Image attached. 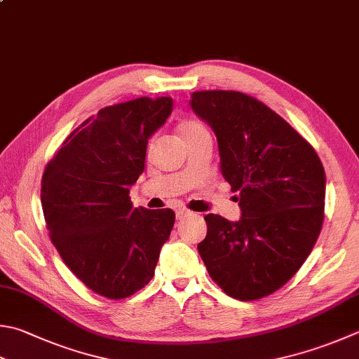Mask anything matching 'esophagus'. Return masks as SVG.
<instances>
[{
  "mask_svg": "<svg viewBox=\"0 0 359 359\" xmlns=\"http://www.w3.org/2000/svg\"><path fill=\"white\" fill-rule=\"evenodd\" d=\"M175 214H177V219H182V217H186V215L191 214V211L186 209L184 206H177L175 208Z\"/></svg>",
  "mask_w": 359,
  "mask_h": 359,
  "instance_id": "esophagus-1",
  "label": "esophagus"
}]
</instances>
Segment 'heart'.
Masks as SVG:
<instances>
[{
    "label": "heart",
    "mask_w": 359,
    "mask_h": 359,
    "mask_svg": "<svg viewBox=\"0 0 359 359\" xmlns=\"http://www.w3.org/2000/svg\"><path fill=\"white\" fill-rule=\"evenodd\" d=\"M180 134L182 139H191L195 136H200V134H205L208 133V130L205 126H203L200 121L197 120H182L180 123Z\"/></svg>",
    "instance_id": "heart-1"
}]
</instances>
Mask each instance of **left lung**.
<instances>
[{
	"instance_id": "left-lung-1",
	"label": "left lung",
	"mask_w": 359,
	"mask_h": 359,
	"mask_svg": "<svg viewBox=\"0 0 359 359\" xmlns=\"http://www.w3.org/2000/svg\"><path fill=\"white\" fill-rule=\"evenodd\" d=\"M191 107L217 137L220 172L241 208L238 222L206 215L198 253L223 292L262 299L292 278L319 238L325 170L314 148L253 97L194 92Z\"/></svg>"
}]
</instances>
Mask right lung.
Segmentation results:
<instances>
[{"instance_id": "add662e5", "label": "right lung", "mask_w": 359, "mask_h": 359, "mask_svg": "<svg viewBox=\"0 0 359 359\" xmlns=\"http://www.w3.org/2000/svg\"><path fill=\"white\" fill-rule=\"evenodd\" d=\"M170 97L107 106L76 128L42 177V209L60 258L84 285L125 299L150 283L175 223L172 209L133 208L147 145L172 114Z\"/></svg>"}]
</instances>
